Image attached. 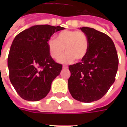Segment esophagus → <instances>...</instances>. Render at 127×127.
Here are the masks:
<instances>
[{"label":"esophagus","mask_w":127,"mask_h":127,"mask_svg":"<svg viewBox=\"0 0 127 127\" xmlns=\"http://www.w3.org/2000/svg\"><path fill=\"white\" fill-rule=\"evenodd\" d=\"M63 69H67L68 66H66V65H63Z\"/></svg>","instance_id":"obj_1"}]
</instances>
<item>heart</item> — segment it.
<instances>
[{
  "label": "heart",
  "mask_w": 127,
  "mask_h": 127,
  "mask_svg": "<svg viewBox=\"0 0 127 127\" xmlns=\"http://www.w3.org/2000/svg\"><path fill=\"white\" fill-rule=\"evenodd\" d=\"M50 56L61 63H72L75 59L80 61L85 57L88 50V40L83 32L80 31H63L60 32L56 39L51 38L47 41Z\"/></svg>",
  "instance_id": "heart-1"
}]
</instances>
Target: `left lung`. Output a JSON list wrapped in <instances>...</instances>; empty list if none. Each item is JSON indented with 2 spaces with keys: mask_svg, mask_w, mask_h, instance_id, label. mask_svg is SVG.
<instances>
[{
  "mask_svg": "<svg viewBox=\"0 0 127 127\" xmlns=\"http://www.w3.org/2000/svg\"><path fill=\"white\" fill-rule=\"evenodd\" d=\"M88 40V53L81 63L69 65L70 93L77 101L91 103L103 96L114 84L118 66L114 43L106 34L80 28Z\"/></svg>",
  "mask_w": 127,
  "mask_h": 127,
  "instance_id": "left-lung-1",
  "label": "left lung"
}]
</instances>
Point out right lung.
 <instances>
[{"label": "right lung", "instance_id": "add662e5", "mask_svg": "<svg viewBox=\"0 0 127 127\" xmlns=\"http://www.w3.org/2000/svg\"><path fill=\"white\" fill-rule=\"evenodd\" d=\"M61 26L35 25L21 32L13 39L8 56L9 79L22 98L37 101L45 97L63 65L50 56L47 41Z\"/></svg>", "mask_w": 127, "mask_h": 127}]
</instances>
